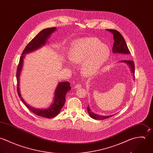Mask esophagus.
<instances>
[{"instance_id":"1","label":"esophagus","mask_w":153,"mask_h":153,"mask_svg":"<svg viewBox=\"0 0 153 153\" xmlns=\"http://www.w3.org/2000/svg\"><path fill=\"white\" fill-rule=\"evenodd\" d=\"M81 86H82L81 84H80V83H77V84H76V85L74 86V88H76V89H77V88H81Z\"/></svg>"}]
</instances>
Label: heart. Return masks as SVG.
<instances>
[{"label": "heart", "mask_w": 153, "mask_h": 153, "mask_svg": "<svg viewBox=\"0 0 153 153\" xmlns=\"http://www.w3.org/2000/svg\"><path fill=\"white\" fill-rule=\"evenodd\" d=\"M110 55L109 48L96 38H82L74 41L69 51V60L74 64L82 62L85 76L95 74L106 63Z\"/></svg>", "instance_id": "obj_1"}]
</instances>
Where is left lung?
Returning <instances> with one entry per match:
<instances>
[{"label": "left lung", "instance_id": "1", "mask_svg": "<svg viewBox=\"0 0 153 153\" xmlns=\"http://www.w3.org/2000/svg\"><path fill=\"white\" fill-rule=\"evenodd\" d=\"M107 31L111 32L114 35V45L112 48L113 53H121V54H130V51L128 48L126 43L121 33L117 30H107ZM121 62H124L127 63L129 67H131V71L132 73H135V65L134 62L131 60H122ZM88 111L90 117L96 120H104L105 119H108L109 118L112 117L114 115H109V116H100L98 115H96L91 111L89 106L88 107Z\"/></svg>", "mask_w": 153, "mask_h": 153}]
</instances>
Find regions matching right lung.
I'll return each instance as SVG.
<instances>
[{
  "instance_id": "1",
  "label": "right lung",
  "mask_w": 153,
  "mask_h": 153,
  "mask_svg": "<svg viewBox=\"0 0 153 153\" xmlns=\"http://www.w3.org/2000/svg\"><path fill=\"white\" fill-rule=\"evenodd\" d=\"M56 27L48 28L43 30L42 31L39 32L36 36H35L31 41L28 44L25 49L24 50L22 56L20 58L19 62L18 65L17 71H16V79H17V92L18 94L22 100V102L26 105V106L31 111V112L38 115L39 117L46 118H52L56 117L60 112L61 108L64 105L65 100V95L66 93L71 90L70 84L68 82H64L59 83L57 88L55 91V96L54 99L53 103L50 106V107L48 109H35L27 105V103L24 101L23 98L21 97L20 91H19V76L21 74V71L22 70L23 60L24 57V54L33 51L39 48H40L42 45H44L47 39L50 37L51 33L56 31Z\"/></svg>"
}]
</instances>
